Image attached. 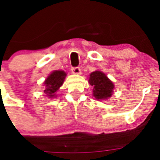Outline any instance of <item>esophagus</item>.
Returning <instances> with one entry per match:
<instances>
[{"label": "esophagus", "mask_w": 160, "mask_h": 160, "mask_svg": "<svg viewBox=\"0 0 160 160\" xmlns=\"http://www.w3.org/2000/svg\"><path fill=\"white\" fill-rule=\"evenodd\" d=\"M71 70L73 74H80L81 73V70L79 67H73Z\"/></svg>", "instance_id": "obj_1"}]
</instances>
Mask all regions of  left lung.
<instances>
[{"label": "left lung", "instance_id": "left-lung-1", "mask_svg": "<svg viewBox=\"0 0 160 160\" xmlns=\"http://www.w3.org/2000/svg\"><path fill=\"white\" fill-rule=\"evenodd\" d=\"M89 83L93 87V95L98 100H104L111 97L114 86L112 82L102 71L92 72Z\"/></svg>", "mask_w": 160, "mask_h": 160}]
</instances>
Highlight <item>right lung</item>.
<instances>
[{
	"mask_svg": "<svg viewBox=\"0 0 160 160\" xmlns=\"http://www.w3.org/2000/svg\"><path fill=\"white\" fill-rule=\"evenodd\" d=\"M66 73L63 70H55L52 72L44 82V86L46 87L44 92L50 98L56 96L55 93L59 90L63 84Z\"/></svg>",
	"mask_w": 160,
	"mask_h": 160,
	"instance_id": "right-lung-1",
	"label": "right lung"
}]
</instances>
